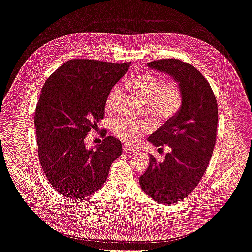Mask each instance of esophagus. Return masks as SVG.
Returning a JSON list of instances; mask_svg holds the SVG:
<instances>
[{
	"label": "esophagus",
	"instance_id": "1",
	"mask_svg": "<svg viewBox=\"0 0 252 252\" xmlns=\"http://www.w3.org/2000/svg\"><path fill=\"white\" fill-rule=\"evenodd\" d=\"M123 150H124V151H135L136 149H135L134 147L129 146V145H124V146H123Z\"/></svg>",
	"mask_w": 252,
	"mask_h": 252
}]
</instances>
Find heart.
I'll list each match as a JSON object with an SVG mask.
<instances>
[{
  "label": "heart",
  "instance_id": "b5f03b06",
  "mask_svg": "<svg viewBox=\"0 0 252 252\" xmlns=\"http://www.w3.org/2000/svg\"><path fill=\"white\" fill-rule=\"evenodd\" d=\"M163 81L155 74L143 73L127 82L128 87L140 101L145 103L148 113L158 120H168L179 112L183 103L180 87L173 82L162 84ZM121 97V87L114 86L106 100V110L116 111ZM150 125L146 122H135L125 118L113 122L112 130L119 139L133 143L148 132Z\"/></svg>",
  "mask_w": 252,
  "mask_h": 252
}]
</instances>
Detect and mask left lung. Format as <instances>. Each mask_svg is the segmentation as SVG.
Wrapping results in <instances>:
<instances>
[{"label":"left lung","mask_w":252,"mask_h":252,"mask_svg":"<svg viewBox=\"0 0 252 252\" xmlns=\"http://www.w3.org/2000/svg\"><path fill=\"white\" fill-rule=\"evenodd\" d=\"M147 66L168 74L183 94L179 112L148 138L156 147L168 145L171 151L162 163L150 156L140 177L141 188L150 199L172 204L193 191L207 168L217 138L218 104L209 83L192 65L165 59Z\"/></svg>","instance_id":"obj_1"}]
</instances>
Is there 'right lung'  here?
<instances>
[{"label": "right lung", "instance_id": "1", "mask_svg": "<svg viewBox=\"0 0 252 252\" xmlns=\"http://www.w3.org/2000/svg\"><path fill=\"white\" fill-rule=\"evenodd\" d=\"M130 64L74 59L45 82L34 114L37 152L60 194L80 200L96 192L121 156L122 144L111 135L90 149L84 141L103 119L110 90Z\"/></svg>", "mask_w": 252, "mask_h": 252}]
</instances>
